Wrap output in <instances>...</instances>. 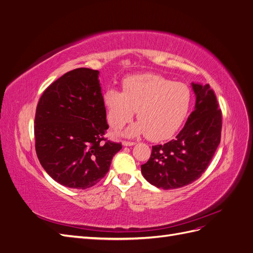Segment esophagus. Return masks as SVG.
I'll return each mask as SVG.
<instances>
[{"instance_id":"1","label":"esophagus","mask_w":253,"mask_h":253,"mask_svg":"<svg viewBox=\"0 0 253 253\" xmlns=\"http://www.w3.org/2000/svg\"><path fill=\"white\" fill-rule=\"evenodd\" d=\"M122 144H124L125 147H131V145L135 144V142L134 141H126V140H125L124 142H122Z\"/></svg>"}]
</instances>
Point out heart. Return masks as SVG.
Wrapping results in <instances>:
<instances>
[{
  "label": "heart",
  "mask_w": 253,
  "mask_h": 253,
  "mask_svg": "<svg viewBox=\"0 0 253 253\" xmlns=\"http://www.w3.org/2000/svg\"><path fill=\"white\" fill-rule=\"evenodd\" d=\"M191 99L186 84L156 74H142L122 80V91L106 89L103 104L106 119L114 128L131 121L137 111L140 120L127 129V135H148L151 140L160 141L178 131L187 118Z\"/></svg>",
  "instance_id": "obj_1"
}]
</instances>
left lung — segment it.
I'll return each instance as SVG.
<instances>
[{
	"instance_id": "8db88e82",
	"label": "left lung",
	"mask_w": 253,
	"mask_h": 253,
	"mask_svg": "<svg viewBox=\"0 0 253 253\" xmlns=\"http://www.w3.org/2000/svg\"><path fill=\"white\" fill-rule=\"evenodd\" d=\"M194 111L175 139L153 145L151 157L141 165L143 177L164 190L192 183L208 168L220 142L221 111L209 84H192Z\"/></svg>"
}]
</instances>
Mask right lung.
<instances>
[{"instance_id":"1","label":"right lung","mask_w":253,"mask_h":253,"mask_svg":"<svg viewBox=\"0 0 253 253\" xmlns=\"http://www.w3.org/2000/svg\"><path fill=\"white\" fill-rule=\"evenodd\" d=\"M99 72L76 68L43 91L35 117L36 153L52 179L75 189L93 187L108 173L121 142L108 140Z\"/></svg>"}]
</instances>
